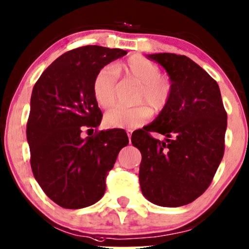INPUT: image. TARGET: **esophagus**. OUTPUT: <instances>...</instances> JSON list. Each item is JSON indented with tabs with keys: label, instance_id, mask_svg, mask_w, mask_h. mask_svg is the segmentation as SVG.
Instances as JSON below:
<instances>
[{
	"label": "esophagus",
	"instance_id": "esophagus-1",
	"mask_svg": "<svg viewBox=\"0 0 249 249\" xmlns=\"http://www.w3.org/2000/svg\"><path fill=\"white\" fill-rule=\"evenodd\" d=\"M132 129H127V135H128V137H129V140H130L131 138V134H132Z\"/></svg>",
	"mask_w": 249,
	"mask_h": 249
}]
</instances>
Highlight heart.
I'll list each match as a JSON object with an SVG mask.
<instances>
[{"instance_id":"obj_1","label":"heart","mask_w":249,"mask_h":249,"mask_svg":"<svg viewBox=\"0 0 249 249\" xmlns=\"http://www.w3.org/2000/svg\"><path fill=\"white\" fill-rule=\"evenodd\" d=\"M125 76L140 81L136 106L118 105L106 113L105 124L109 128H136L144 124L156 113L164 111L174 95V83L167 74L160 73V67L154 61L141 54H132L117 66ZM92 92L97 104L107 108L114 104L117 95V71L113 66H105L96 74L92 82Z\"/></svg>"}]
</instances>
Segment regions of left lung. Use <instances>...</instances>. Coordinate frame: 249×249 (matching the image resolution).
I'll list each match as a JSON object with an SVG mask.
<instances>
[{
	"label": "left lung",
	"mask_w": 249,
	"mask_h": 249,
	"mask_svg": "<svg viewBox=\"0 0 249 249\" xmlns=\"http://www.w3.org/2000/svg\"><path fill=\"white\" fill-rule=\"evenodd\" d=\"M147 58L167 71L174 95L156 121L132 132L131 143L142 153L141 189L158 206L179 207L211 185L224 154L228 115L217 82L192 59L167 53Z\"/></svg>",
	"instance_id": "obj_1"
}]
</instances>
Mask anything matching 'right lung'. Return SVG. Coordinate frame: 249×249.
Here are the masks:
<instances>
[{"label": "right lung", "instance_id": "add662e5", "mask_svg": "<svg viewBox=\"0 0 249 249\" xmlns=\"http://www.w3.org/2000/svg\"><path fill=\"white\" fill-rule=\"evenodd\" d=\"M125 53L99 46L76 48L58 57L34 85L26 128L32 172L60 207L79 209L98 201L119 152L129 143L122 129L97 130L103 113L92 92L96 74ZM87 127H95V134L83 139Z\"/></svg>", "mask_w": 249, "mask_h": 249}]
</instances>
